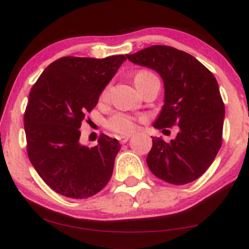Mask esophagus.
I'll return each mask as SVG.
<instances>
[{"mask_svg": "<svg viewBox=\"0 0 249 249\" xmlns=\"http://www.w3.org/2000/svg\"><path fill=\"white\" fill-rule=\"evenodd\" d=\"M130 135H121V137H118V140L121 143H126L130 140Z\"/></svg>", "mask_w": 249, "mask_h": 249, "instance_id": "obj_1", "label": "esophagus"}]
</instances>
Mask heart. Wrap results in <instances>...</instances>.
<instances>
[{
    "mask_svg": "<svg viewBox=\"0 0 249 249\" xmlns=\"http://www.w3.org/2000/svg\"><path fill=\"white\" fill-rule=\"evenodd\" d=\"M147 74H153L148 71H140L135 74V78L142 77V75ZM107 94H108V90H105L102 93V97H106ZM107 126L110 128L111 131L117 132V133H130L135 128V123L134 119L131 117V116L125 115V114H116L112 116L111 118L107 122Z\"/></svg>",
    "mask_w": 249,
    "mask_h": 249,
    "instance_id": "b5f03b06",
    "label": "heart"
}]
</instances>
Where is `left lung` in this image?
Returning a JSON list of instances; mask_svg holds the SVG:
<instances>
[{"mask_svg": "<svg viewBox=\"0 0 249 249\" xmlns=\"http://www.w3.org/2000/svg\"><path fill=\"white\" fill-rule=\"evenodd\" d=\"M128 61L161 75L164 105L153 126L178 125L170 142L153 138L147 164L157 178L184 185L202 176L222 146L225 108L213 74L193 56L168 46H152Z\"/></svg>", "mask_w": 249, "mask_h": 249, "instance_id": "1", "label": "left lung"}]
</instances>
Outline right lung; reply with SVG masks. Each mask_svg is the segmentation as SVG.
<instances>
[{
	"instance_id": "right-lung-1",
	"label": "right lung",
	"mask_w": 249,
	"mask_h": 249,
	"mask_svg": "<svg viewBox=\"0 0 249 249\" xmlns=\"http://www.w3.org/2000/svg\"><path fill=\"white\" fill-rule=\"evenodd\" d=\"M124 61V55L62 57L46 68L31 89L24 114L28 159L58 194L86 199L111 178L118 140L101 134L89 148L80 143L79 128Z\"/></svg>"
}]
</instances>
